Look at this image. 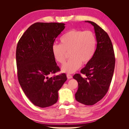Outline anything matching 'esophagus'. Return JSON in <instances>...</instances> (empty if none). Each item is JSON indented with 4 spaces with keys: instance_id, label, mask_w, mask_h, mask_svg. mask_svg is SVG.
<instances>
[{
    "instance_id": "1",
    "label": "esophagus",
    "mask_w": 129,
    "mask_h": 129,
    "mask_svg": "<svg viewBox=\"0 0 129 129\" xmlns=\"http://www.w3.org/2000/svg\"><path fill=\"white\" fill-rule=\"evenodd\" d=\"M67 77L68 79H72V78H73V76L71 75H70V74H67Z\"/></svg>"
}]
</instances>
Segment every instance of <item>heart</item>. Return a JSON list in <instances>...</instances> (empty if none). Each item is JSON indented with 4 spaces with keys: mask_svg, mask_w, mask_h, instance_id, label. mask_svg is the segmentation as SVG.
<instances>
[{
    "mask_svg": "<svg viewBox=\"0 0 129 129\" xmlns=\"http://www.w3.org/2000/svg\"><path fill=\"white\" fill-rule=\"evenodd\" d=\"M60 45L52 47V53L55 60L63 64L69 53L71 58L61 68L63 73H73L79 69L82 64L87 63L94 55L96 37L91 31L72 29L65 33L60 39Z\"/></svg>",
    "mask_w": 129,
    "mask_h": 129,
    "instance_id": "obj_1",
    "label": "heart"
}]
</instances>
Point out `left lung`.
Listing matches in <instances>:
<instances>
[{"instance_id": "obj_1", "label": "left lung", "mask_w": 129, "mask_h": 129, "mask_svg": "<svg viewBox=\"0 0 129 129\" xmlns=\"http://www.w3.org/2000/svg\"><path fill=\"white\" fill-rule=\"evenodd\" d=\"M85 22L93 26L97 47L91 60L81 71L86 77L76 74L73 78L78 82L76 100L84 105H92L102 99L108 91L114 72L115 57L108 34L96 23Z\"/></svg>"}]
</instances>
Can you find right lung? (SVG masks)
Instances as JSON below:
<instances>
[{
	"label": "right lung",
	"mask_w": 129,
	"mask_h": 129,
	"mask_svg": "<svg viewBox=\"0 0 129 129\" xmlns=\"http://www.w3.org/2000/svg\"><path fill=\"white\" fill-rule=\"evenodd\" d=\"M58 22H36L18 41L16 61L19 84L33 104L40 108L56 103L58 91L67 80L65 74L48 77L60 71L53 53L55 39L64 28Z\"/></svg>",
	"instance_id": "add662e5"
}]
</instances>
